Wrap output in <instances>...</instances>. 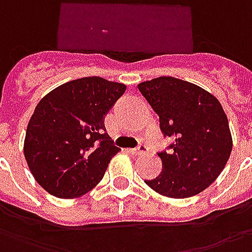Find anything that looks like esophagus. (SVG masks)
I'll use <instances>...</instances> for the list:
<instances>
[{"mask_svg":"<svg viewBox=\"0 0 252 252\" xmlns=\"http://www.w3.org/2000/svg\"><path fill=\"white\" fill-rule=\"evenodd\" d=\"M128 152H130V153H131V154H135V156H139V154L148 153V148H146L145 145H138L137 148L130 149Z\"/></svg>","mask_w":252,"mask_h":252,"instance_id":"obj_1","label":"esophagus"}]
</instances>
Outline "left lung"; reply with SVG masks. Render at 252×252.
<instances>
[{
  "label": "left lung",
  "mask_w": 252,
  "mask_h": 252,
  "mask_svg": "<svg viewBox=\"0 0 252 252\" xmlns=\"http://www.w3.org/2000/svg\"><path fill=\"white\" fill-rule=\"evenodd\" d=\"M164 137L174 139L158 152L161 173L145 183L157 193L187 199L203 192L221 173L232 150V137L223 107L212 94L172 76L138 84Z\"/></svg>",
  "instance_id": "1"
}]
</instances>
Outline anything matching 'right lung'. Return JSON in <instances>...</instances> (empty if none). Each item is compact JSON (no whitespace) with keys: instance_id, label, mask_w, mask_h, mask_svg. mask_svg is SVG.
Here are the masks:
<instances>
[{"instance_id":"right-lung-1","label":"right lung","mask_w":252,"mask_h":252,"mask_svg":"<svg viewBox=\"0 0 252 252\" xmlns=\"http://www.w3.org/2000/svg\"><path fill=\"white\" fill-rule=\"evenodd\" d=\"M125 91V84L90 76L62 84L38 102L27 127L24 156L48 193L73 199L103 179L119 152L104 133V117Z\"/></svg>"}]
</instances>
